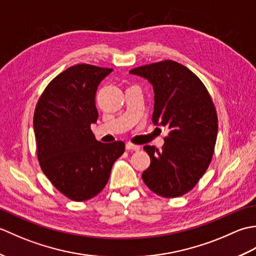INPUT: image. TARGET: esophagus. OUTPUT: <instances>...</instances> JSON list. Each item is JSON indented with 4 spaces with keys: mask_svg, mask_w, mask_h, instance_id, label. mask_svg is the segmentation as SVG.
I'll return each mask as SVG.
<instances>
[{
    "mask_svg": "<svg viewBox=\"0 0 256 256\" xmlns=\"http://www.w3.org/2000/svg\"><path fill=\"white\" fill-rule=\"evenodd\" d=\"M125 148H126L128 150H138L140 148L138 145L132 144V143H126V145H125Z\"/></svg>",
    "mask_w": 256,
    "mask_h": 256,
    "instance_id": "obj_1",
    "label": "esophagus"
}]
</instances>
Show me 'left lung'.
<instances>
[{
  "mask_svg": "<svg viewBox=\"0 0 256 256\" xmlns=\"http://www.w3.org/2000/svg\"><path fill=\"white\" fill-rule=\"evenodd\" d=\"M153 86L155 125L168 126L162 150L145 145L150 165L143 182L152 192L175 198L192 190L214 155L218 116L208 90L192 72L172 60L132 69Z\"/></svg>",
  "mask_w": 256,
  "mask_h": 256,
  "instance_id": "1",
  "label": "left lung"
}]
</instances>
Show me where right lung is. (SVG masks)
Here are the masks:
<instances>
[{
    "mask_svg": "<svg viewBox=\"0 0 256 256\" xmlns=\"http://www.w3.org/2000/svg\"><path fill=\"white\" fill-rule=\"evenodd\" d=\"M113 69L76 64L59 74L37 102L34 132L42 170L69 199L84 201L106 187L112 166L124 153L121 140L101 143L96 123L98 86Z\"/></svg>",
    "mask_w": 256,
    "mask_h": 256,
    "instance_id": "right-lung-1",
    "label": "right lung"
}]
</instances>
